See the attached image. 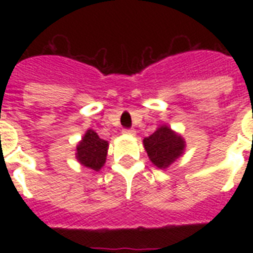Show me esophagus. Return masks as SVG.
Here are the masks:
<instances>
[{"mask_svg":"<svg viewBox=\"0 0 253 253\" xmlns=\"http://www.w3.org/2000/svg\"><path fill=\"white\" fill-rule=\"evenodd\" d=\"M123 133L124 134H129V135H134L135 134V130L131 128H124L123 129Z\"/></svg>","mask_w":253,"mask_h":253,"instance_id":"obj_1","label":"esophagus"}]
</instances>
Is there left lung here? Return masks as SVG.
Listing matches in <instances>:
<instances>
[{"instance_id": "left-lung-1", "label": "left lung", "mask_w": 253, "mask_h": 253, "mask_svg": "<svg viewBox=\"0 0 253 253\" xmlns=\"http://www.w3.org/2000/svg\"><path fill=\"white\" fill-rule=\"evenodd\" d=\"M144 148L152 162L160 169H166L176 158L182 154L185 148L184 139L172 131L169 126H161L144 138Z\"/></svg>"}]
</instances>
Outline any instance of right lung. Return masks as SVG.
I'll return each instance as SVG.
<instances>
[{
	"mask_svg": "<svg viewBox=\"0 0 253 253\" xmlns=\"http://www.w3.org/2000/svg\"><path fill=\"white\" fill-rule=\"evenodd\" d=\"M109 143L101 139L93 130H87L84 137L77 146L76 157L84 166L99 171L106 160Z\"/></svg>",
	"mask_w": 253,
	"mask_h": 253,
	"instance_id": "add662e5",
	"label": "right lung"
}]
</instances>
